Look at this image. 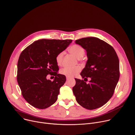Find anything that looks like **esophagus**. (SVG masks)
Listing matches in <instances>:
<instances>
[{
	"mask_svg": "<svg viewBox=\"0 0 135 135\" xmlns=\"http://www.w3.org/2000/svg\"><path fill=\"white\" fill-rule=\"evenodd\" d=\"M70 79V78H68V77H67V78H66V79H67V81H68V80H69Z\"/></svg>",
	"mask_w": 135,
	"mask_h": 135,
	"instance_id": "obj_1",
	"label": "esophagus"
}]
</instances>
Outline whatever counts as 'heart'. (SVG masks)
Wrapping results in <instances>:
<instances>
[{"label": "heart", "mask_w": 135, "mask_h": 135, "mask_svg": "<svg viewBox=\"0 0 135 135\" xmlns=\"http://www.w3.org/2000/svg\"><path fill=\"white\" fill-rule=\"evenodd\" d=\"M68 50L70 54L78 57L79 61H82V57L85 54V50L84 48L78 44L71 45L68 48ZM64 54V52H60L56 56L55 60L58 66H61L62 64ZM80 71L81 67L79 66H76L72 68H64L61 70V73L67 77L72 78L76 75Z\"/></svg>", "instance_id": "heart-1"}]
</instances>
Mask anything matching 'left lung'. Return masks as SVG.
Wrapping results in <instances>:
<instances>
[{"mask_svg": "<svg viewBox=\"0 0 135 135\" xmlns=\"http://www.w3.org/2000/svg\"><path fill=\"white\" fill-rule=\"evenodd\" d=\"M87 51L88 61L73 88L78 103L93 110L104 105L113 96L119 78V62L114 48L97 38H83L75 41ZM88 77L91 80L87 84Z\"/></svg>", "mask_w": 135, "mask_h": 135, "instance_id": "1", "label": "left lung"}]
</instances>
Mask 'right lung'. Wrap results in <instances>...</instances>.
Here are the masks:
<instances>
[{"instance_id": "right-lung-1", "label": "right lung", "mask_w": 135, "mask_h": 135, "mask_svg": "<svg viewBox=\"0 0 135 135\" xmlns=\"http://www.w3.org/2000/svg\"><path fill=\"white\" fill-rule=\"evenodd\" d=\"M72 40L41 39L35 41L21 53L18 61L17 81L25 100L33 107L44 109L57 99L60 88L66 81L65 75L57 74L55 57ZM55 76L53 81L47 75Z\"/></svg>"}]
</instances>
